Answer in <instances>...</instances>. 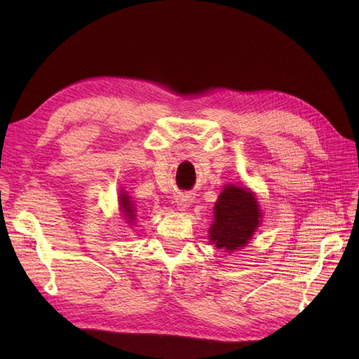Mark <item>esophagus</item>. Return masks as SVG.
<instances>
[{
    "label": "esophagus",
    "instance_id": "esophagus-1",
    "mask_svg": "<svg viewBox=\"0 0 359 359\" xmlns=\"http://www.w3.org/2000/svg\"><path fill=\"white\" fill-rule=\"evenodd\" d=\"M190 198L189 196H180L178 199H177V203H178V206L181 210H184V208H187V206L190 205Z\"/></svg>",
    "mask_w": 359,
    "mask_h": 359
}]
</instances>
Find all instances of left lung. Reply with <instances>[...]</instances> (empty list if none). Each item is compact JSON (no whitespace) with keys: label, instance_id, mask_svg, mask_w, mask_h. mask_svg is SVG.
Wrapping results in <instances>:
<instances>
[{"label":"left lung","instance_id":"obj_1","mask_svg":"<svg viewBox=\"0 0 359 359\" xmlns=\"http://www.w3.org/2000/svg\"><path fill=\"white\" fill-rule=\"evenodd\" d=\"M214 219L210 227L211 244L231 253L252 238L259 226L260 210L252 191L226 186L215 202Z\"/></svg>","mask_w":359,"mask_h":359}]
</instances>
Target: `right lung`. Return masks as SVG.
<instances>
[{"mask_svg": "<svg viewBox=\"0 0 359 359\" xmlns=\"http://www.w3.org/2000/svg\"><path fill=\"white\" fill-rule=\"evenodd\" d=\"M119 203H121V208H123V212L126 215L127 222L130 223L133 219H135V208H133V203L130 202V198L127 196V194H121V198H119Z\"/></svg>", "mask_w": 359, "mask_h": 359, "instance_id": "1", "label": "right lung"}]
</instances>
